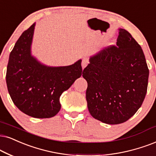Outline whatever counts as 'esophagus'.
I'll return each instance as SVG.
<instances>
[{"instance_id":"1","label":"esophagus","mask_w":156,"mask_h":156,"mask_svg":"<svg viewBox=\"0 0 156 156\" xmlns=\"http://www.w3.org/2000/svg\"><path fill=\"white\" fill-rule=\"evenodd\" d=\"M88 64V60L86 58H84L82 60V64H81L82 65V68L84 69L86 66H87Z\"/></svg>"}]
</instances>
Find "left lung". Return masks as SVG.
Instances as JSON below:
<instances>
[{"label": "left lung", "instance_id": "left-lung-1", "mask_svg": "<svg viewBox=\"0 0 156 156\" xmlns=\"http://www.w3.org/2000/svg\"><path fill=\"white\" fill-rule=\"evenodd\" d=\"M117 46L92 55L83 70L88 83L86 97L90 115L109 125L133 117L145 99L149 70L140 45L119 29Z\"/></svg>", "mask_w": 156, "mask_h": 156}]
</instances>
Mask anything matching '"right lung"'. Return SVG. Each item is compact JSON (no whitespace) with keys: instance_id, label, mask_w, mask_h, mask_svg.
Masks as SVG:
<instances>
[{"instance_id":"right-lung-1","label":"right lung","mask_w":156,"mask_h":156,"mask_svg":"<svg viewBox=\"0 0 156 156\" xmlns=\"http://www.w3.org/2000/svg\"><path fill=\"white\" fill-rule=\"evenodd\" d=\"M36 23L23 31L10 53L6 84L13 104L34 118H50L60 110V97L83 73L81 60L68 66L42 63L31 55Z\"/></svg>"}]
</instances>
